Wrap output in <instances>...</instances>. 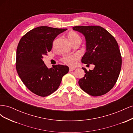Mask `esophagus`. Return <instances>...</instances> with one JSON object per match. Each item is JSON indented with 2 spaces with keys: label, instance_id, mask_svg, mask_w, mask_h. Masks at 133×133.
Returning <instances> with one entry per match:
<instances>
[{
  "label": "esophagus",
  "instance_id": "34e87169",
  "mask_svg": "<svg viewBox=\"0 0 133 133\" xmlns=\"http://www.w3.org/2000/svg\"><path fill=\"white\" fill-rule=\"evenodd\" d=\"M75 69V68H72V67H70L69 68V71H73Z\"/></svg>",
  "mask_w": 133,
  "mask_h": 133
}]
</instances>
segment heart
Listing matches in <instances>:
<instances>
[{
    "instance_id": "obj_1",
    "label": "heart",
    "mask_w": 133,
    "mask_h": 133,
    "mask_svg": "<svg viewBox=\"0 0 133 133\" xmlns=\"http://www.w3.org/2000/svg\"><path fill=\"white\" fill-rule=\"evenodd\" d=\"M68 38L71 44L77 42H82V39L80 38L79 35H78L77 33H75L74 31L69 32L68 34ZM56 41H57L55 40V41L53 42V45H55ZM78 60V56L76 55L64 56V57L62 58V61L65 64H66V65H68L69 66L75 65Z\"/></svg>"
}]
</instances>
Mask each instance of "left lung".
<instances>
[{"mask_svg":"<svg viewBox=\"0 0 133 133\" xmlns=\"http://www.w3.org/2000/svg\"><path fill=\"white\" fill-rule=\"evenodd\" d=\"M73 29L85 39L86 52L82 62L95 66L89 71L82 68L85 75L78 82L80 88L93 96L107 93L114 86L121 70L122 57L117 42L100 26H75Z\"/></svg>","mask_w":133,"mask_h":133,"instance_id":"obj_1","label":"left lung"}]
</instances>
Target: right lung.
<instances>
[{"mask_svg":"<svg viewBox=\"0 0 133 133\" xmlns=\"http://www.w3.org/2000/svg\"><path fill=\"white\" fill-rule=\"evenodd\" d=\"M67 29L41 26L28 31L21 38L17 49L16 68L22 81L33 93L46 96L58 89L69 67L55 65L48 68L43 56L50 51L54 39Z\"/></svg>","mask_w":133,"mask_h":133,"instance_id":"add662e5","label":"right lung"}]
</instances>
